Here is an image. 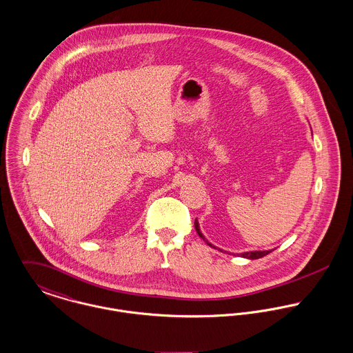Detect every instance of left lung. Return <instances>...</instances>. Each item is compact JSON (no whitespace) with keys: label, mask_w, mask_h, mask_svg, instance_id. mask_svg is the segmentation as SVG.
<instances>
[{"label":"left lung","mask_w":353,"mask_h":353,"mask_svg":"<svg viewBox=\"0 0 353 353\" xmlns=\"http://www.w3.org/2000/svg\"><path fill=\"white\" fill-rule=\"evenodd\" d=\"M194 228H196V231H197V234H199V236L200 238H203V241H205V238L203 236V234L200 232V227H199V223H197V220H194ZM207 242V241H205ZM208 245H211V247H215V245H212V244L210 243V242H207ZM272 250H268V251H251V252H243V254H241L243 258H248V259H258V258H262V256H265V255H268V254H270Z\"/></svg>","instance_id":"left-lung-1"}]
</instances>
